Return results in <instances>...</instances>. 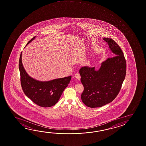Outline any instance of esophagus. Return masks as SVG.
I'll list each match as a JSON object with an SVG mask.
<instances>
[{"label": "esophagus", "instance_id": "esophagus-1", "mask_svg": "<svg viewBox=\"0 0 146 146\" xmlns=\"http://www.w3.org/2000/svg\"><path fill=\"white\" fill-rule=\"evenodd\" d=\"M75 77H76V78L77 80H80L81 77H80V74H78V73H76V74H75Z\"/></svg>", "mask_w": 146, "mask_h": 146}]
</instances>
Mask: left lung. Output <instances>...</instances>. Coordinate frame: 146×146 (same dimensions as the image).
Returning <instances> with one entry per match:
<instances>
[{
	"mask_svg": "<svg viewBox=\"0 0 146 146\" xmlns=\"http://www.w3.org/2000/svg\"><path fill=\"white\" fill-rule=\"evenodd\" d=\"M115 56L102 62L100 69L84 67L79 70L84 90L81 100L89 108L101 107L112 102L119 93L126 74L122 50L112 38H104Z\"/></svg>",
	"mask_w": 146,
	"mask_h": 146,
	"instance_id": "left-lung-1",
	"label": "left lung"
}]
</instances>
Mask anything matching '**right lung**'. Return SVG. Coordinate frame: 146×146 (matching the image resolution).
I'll list each match as a JSON object with an SVG mask.
<instances>
[{
  "mask_svg": "<svg viewBox=\"0 0 146 146\" xmlns=\"http://www.w3.org/2000/svg\"><path fill=\"white\" fill-rule=\"evenodd\" d=\"M35 37L29 41L27 45ZM21 55L22 52L20 56L19 68L21 85L25 95L34 103L41 107L48 108L55 105L69 84L71 76L45 82L36 80L27 74L22 65Z\"/></svg>",
  "mask_w": 146,
  "mask_h": 146,
  "instance_id": "add662e5",
  "label": "right lung"
}]
</instances>
